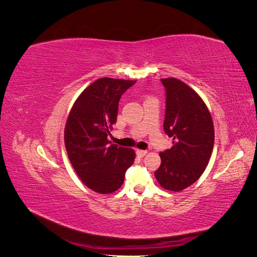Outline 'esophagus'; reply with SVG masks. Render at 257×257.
<instances>
[{
  "label": "esophagus",
  "mask_w": 257,
  "mask_h": 257,
  "mask_svg": "<svg viewBox=\"0 0 257 257\" xmlns=\"http://www.w3.org/2000/svg\"><path fill=\"white\" fill-rule=\"evenodd\" d=\"M147 153H148V151H146V150H136V154H137V157H139V158L145 157Z\"/></svg>",
  "instance_id": "1"
}]
</instances>
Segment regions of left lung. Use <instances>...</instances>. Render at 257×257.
<instances>
[{
	"label": "left lung",
	"instance_id": "8db88e82",
	"mask_svg": "<svg viewBox=\"0 0 257 257\" xmlns=\"http://www.w3.org/2000/svg\"><path fill=\"white\" fill-rule=\"evenodd\" d=\"M161 81L166 90L164 131L174 142L160 153L154 176L163 189L179 192L205 172L213 150V121L203 98L188 84L176 78Z\"/></svg>",
	"mask_w": 257,
	"mask_h": 257
}]
</instances>
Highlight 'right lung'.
Listing matches in <instances>:
<instances>
[{"label": "right lung", "mask_w": 257, "mask_h": 257, "mask_svg": "<svg viewBox=\"0 0 257 257\" xmlns=\"http://www.w3.org/2000/svg\"><path fill=\"white\" fill-rule=\"evenodd\" d=\"M136 80L99 78L76 99L65 124L68 159L82 183L99 194H110L123 184L135 160L130 148L109 145L107 137L116 122L119 100Z\"/></svg>", "instance_id": "right-lung-1"}]
</instances>
